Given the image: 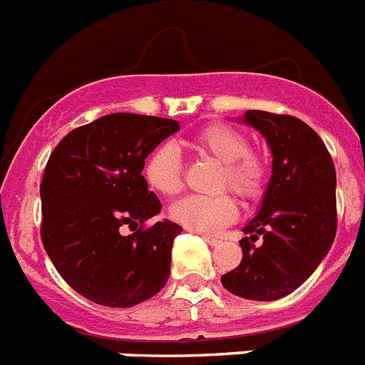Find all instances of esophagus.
Instances as JSON below:
<instances>
[{"label":"esophagus","mask_w":365,"mask_h":365,"mask_svg":"<svg viewBox=\"0 0 365 365\" xmlns=\"http://www.w3.org/2000/svg\"><path fill=\"white\" fill-rule=\"evenodd\" d=\"M203 240L207 244H210V246H218L220 244V239H216V237H210V235H203Z\"/></svg>","instance_id":"obj_1"}]
</instances>
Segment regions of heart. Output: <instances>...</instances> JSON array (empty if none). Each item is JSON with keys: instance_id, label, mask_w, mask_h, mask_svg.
Here are the masks:
<instances>
[{"instance_id": "heart-1", "label": "heart", "mask_w": 365, "mask_h": 365, "mask_svg": "<svg viewBox=\"0 0 365 365\" xmlns=\"http://www.w3.org/2000/svg\"><path fill=\"white\" fill-rule=\"evenodd\" d=\"M192 149L222 164L220 188H231L242 200H255L263 192L267 164L261 155L250 150L246 135L233 126L215 123L203 126L190 140ZM147 185L162 195H175L182 188V160L170 143L156 147L143 165ZM173 222L188 231L216 235L239 216L237 201L227 194L215 197L186 195L170 207Z\"/></svg>"}]
</instances>
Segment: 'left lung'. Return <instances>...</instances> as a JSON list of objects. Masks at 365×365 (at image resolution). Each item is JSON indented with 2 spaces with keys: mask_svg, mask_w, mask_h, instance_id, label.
Instances as JSON below:
<instances>
[{
  "mask_svg": "<svg viewBox=\"0 0 365 365\" xmlns=\"http://www.w3.org/2000/svg\"><path fill=\"white\" fill-rule=\"evenodd\" d=\"M242 121L269 143L272 177L257 215L244 225L242 261L222 285L250 300H278L300 287L332 246L336 168L317 132L297 117L248 110Z\"/></svg>",
  "mask_w": 365,
  "mask_h": 365,
  "instance_id": "obj_1",
  "label": "left lung"
}]
</instances>
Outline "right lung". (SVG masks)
Wrapping results in <instances>:
<instances>
[{
	"mask_svg": "<svg viewBox=\"0 0 365 365\" xmlns=\"http://www.w3.org/2000/svg\"><path fill=\"white\" fill-rule=\"evenodd\" d=\"M177 130L173 119L110 113L68 132L50 155L41 182V239L81 297L130 308L170 278L171 248L182 227L170 220L145 227L162 203L141 171ZM123 225L135 233L123 235Z\"/></svg>",
	"mask_w": 365,
	"mask_h": 365,
	"instance_id": "1",
	"label": "right lung"
}]
</instances>
